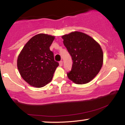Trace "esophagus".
<instances>
[{"instance_id":"obj_1","label":"esophagus","mask_w":125,"mask_h":125,"mask_svg":"<svg viewBox=\"0 0 125 125\" xmlns=\"http://www.w3.org/2000/svg\"><path fill=\"white\" fill-rule=\"evenodd\" d=\"M59 65H60V66H62V65H63V61H61L59 62Z\"/></svg>"}]
</instances>
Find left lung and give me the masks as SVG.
I'll return each instance as SVG.
<instances>
[{
	"label": "left lung",
	"mask_w": 125,
	"mask_h": 125,
	"mask_svg": "<svg viewBox=\"0 0 125 125\" xmlns=\"http://www.w3.org/2000/svg\"><path fill=\"white\" fill-rule=\"evenodd\" d=\"M63 44L73 61L68 78L79 84L89 82L99 72L104 54L99 44L92 38L80 31L62 36Z\"/></svg>",
	"instance_id": "obj_1"
}]
</instances>
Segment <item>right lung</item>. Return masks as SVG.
Here are the masks:
<instances>
[{
    "instance_id": "obj_1",
    "label": "right lung",
    "mask_w": 125,
    "mask_h": 125,
    "mask_svg": "<svg viewBox=\"0 0 125 125\" xmlns=\"http://www.w3.org/2000/svg\"><path fill=\"white\" fill-rule=\"evenodd\" d=\"M53 36L38 34L29 41L20 53L17 65L21 77L30 85L43 87L52 79L59 63L50 46Z\"/></svg>"
}]
</instances>
